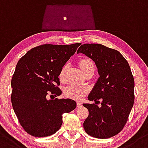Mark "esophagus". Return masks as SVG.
I'll list each match as a JSON object with an SVG mask.
<instances>
[{
    "mask_svg": "<svg viewBox=\"0 0 148 148\" xmlns=\"http://www.w3.org/2000/svg\"><path fill=\"white\" fill-rule=\"evenodd\" d=\"M82 104L81 103V102H78L77 103V108H80V107H82Z\"/></svg>",
    "mask_w": 148,
    "mask_h": 148,
    "instance_id": "1",
    "label": "esophagus"
}]
</instances>
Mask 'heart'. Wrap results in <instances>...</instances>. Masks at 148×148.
Wrapping results in <instances>:
<instances>
[{
    "instance_id": "obj_1",
    "label": "heart",
    "mask_w": 148,
    "mask_h": 148,
    "mask_svg": "<svg viewBox=\"0 0 148 148\" xmlns=\"http://www.w3.org/2000/svg\"><path fill=\"white\" fill-rule=\"evenodd\" d=\"M79 66H80L82 71L84 72L86 70L88 69L89 68L94 67V65L90 60L86 58V59L81 60L80 62H79ZM66 70H67V65H65V66L61 68L59 73V78L60 80H64L65 79ZM64 92L66 96H67L68 97L75 99H80L83 97L84 94H86V89L85 88L80 87L79 86L72 84V85H70L69 86H68L65 89Z\"/></svg>"
}]
</instances>
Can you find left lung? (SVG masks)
I'll use <instances>...</instances> for the list:
<instances>
[{
  "mask_svg": "<svg viewBox=\"0 0 148 148\" xmlns=\"http://www.w3.org/2000/svg\"><path fill=\"white\" fill-rule=\"evenodd\" d=\"M77 53L95 62L99 77L88 99L95 103L83 104L88 116L83 123L90 136L108 139L119 134L125 125L134 102V79L128 62L115 49L97 43H86ZM101 99V106L96 102Z\"/></svg>",
  "mask_w": 148,
  "mask_h": 148,
  "instance_id": "obj_1",
  "label": "left lung"
}]
</instances>
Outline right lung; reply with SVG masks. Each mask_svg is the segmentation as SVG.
I'll use <instances>...</instances> for the list:
<instances>
[{
    "label": "right lung",
    "instance_id": "add662e5",
    "mask_svg": "<svg viewBox=\"0 0 148 148\" xmlns=\"http://www.w3.org/2000/svg\"><path fill=\"white\" fill-rule=\"evenodd\" d=\"M80 45H41L18 62L12 78L11 101L21 125L30 135L55 134L62 125V114L77 107L73 99L48 97L61 94L60 71Z\"/></svg>",
    "mask_w": 148,
    "mask_h": 148
}]
</instances>
